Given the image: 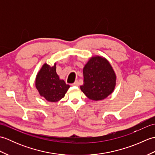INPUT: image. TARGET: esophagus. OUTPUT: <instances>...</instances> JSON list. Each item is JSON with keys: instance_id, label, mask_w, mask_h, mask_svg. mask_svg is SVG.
<instances>
[{"instance_id": "1", "label": "esophagus", "mask_w": 155, "mask_h": 155, "mask_svg": "<svg viewBox=\"0 0 155 155\" xmlns=\"http://www.w3.org/2000/svg\"><path fill=\"white\" fill-rule=\"evenodd\" d=\"M72 86H78V81H76L74 83L72 84Z\"/></svg>"}]
</instances>
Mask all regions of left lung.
<instances>
[{"label":"left lung","instance_id":"left-lung-1","mask_svg":"<svg viewBox=\"0 0 155 155\" xmlns=\"http://www.w3.org/2000/svg\"><path fill=\"white\" fill-rule=\"evenodd\" d=\"M84 83L81 90L93 101H101L113 93L117 76L106 58L95 56L90 58L83 68Z\"/></svg>","mask_w":155,"mask_h":155}]
</instances>
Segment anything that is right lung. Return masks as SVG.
<instances>
[{
  "label": "right lung",
  "instance_id": "add662e5",
  "mask_svg": "<svg viewBox=\"0 0 155 155\" xmlns=\"http://www.w3.org/2000/svg\"><path fill=\"white\" fill-rule=\"evenodd\" d=\"M35 86L41 97L52 103L63 98L70 87L59 78L56 72V63L52 67L47 63L42 65L36 77Z\"/></svg>",
  "mask_w": 155,
  "mask_h": 155
}]
</instances>
